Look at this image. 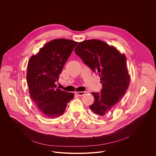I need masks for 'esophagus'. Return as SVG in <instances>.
Wrapping results in <instances>:
<instances>
[{
	"instance_id": "1",
	"label": "esophagus",
	"mask_w": 156,
	"mask_h": 156,
	"mask_svg": "<svg viewBox=\"0 0 156 156\" xmlns=\"http://www.w3.org/2000/svg\"><path fill=\"white\" fill-rule=\"evenodd\" d=\"M75 94L78 96H83V95L86 94L85 92H76Z\"/></svg>"
}]
</instances>
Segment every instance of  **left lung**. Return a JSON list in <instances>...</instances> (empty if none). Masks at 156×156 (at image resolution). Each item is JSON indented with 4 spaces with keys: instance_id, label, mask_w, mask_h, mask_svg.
Masks as SVG:
<instances>
[{
    "instance_id": "obj_1",
    "label": "left lung",
    "mask_w": 156,
    "mask_h": 156,
    "mask_svg": "<svg viewBox=\"0 0 156 156\" xmlns=\"http://www.w3.org/2000/svg\"><path fill=\"white\" fill-rule=\"evenodd\" d=\"M75 53L100 77L101 93L92 92L94 101L89 108L95 114L105 117L129 87L130 78L126 57L114 46L95 39L80 42Z\"/></svg>"
}]
</instances>
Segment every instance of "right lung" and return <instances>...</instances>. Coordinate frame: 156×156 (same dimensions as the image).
<instances>
[{
  "label": "right lung",
  "instance_id": "add662e5",
  "mask_svg": "<svg viewBox=\"0 0 156 156\" xmlns=\"http://www.w3.org/2000/svg\"><path fill=\"white\" fill-rule=\"evenodd\" d=\"M78 44L61 38L46 43L33 55L27 64V83L30 97L44 116L54 118L62 115L73 93L56 87L64 64Z\"/></svg>",
  "mask_w": 156,
  "mask_h": 156
}]
</instances>
